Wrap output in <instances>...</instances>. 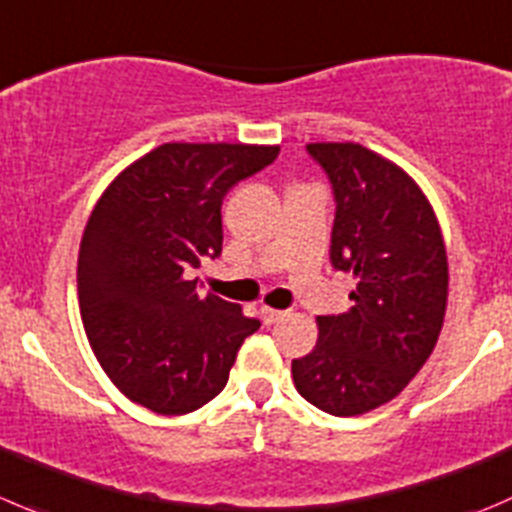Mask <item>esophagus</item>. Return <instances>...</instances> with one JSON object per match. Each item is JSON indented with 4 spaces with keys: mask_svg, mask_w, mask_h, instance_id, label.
<instances>
[{
    "mask_svg": "<svg viewBox=\"0 0 512 512\" xmlns=\"http://www.w3.org/2000/svg\"><path fill=\"white\" fill-rule=\"evenodd\" d=\"M260 315H262V322H265V325H275V322H280L282 317L287 315V312L285 310H272V307L262 305Z\"/></svg>",
    "mask_w": 512,
    "mask_h": 512,
    "instance_id": "esophagus-1",
    "label": "esophagus"
}]
</instances>
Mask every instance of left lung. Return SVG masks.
<instances>
[{"label": "left lung", "instance_id": "8db88e82", "mask_svg": "<svg viewBox=\"0 0 512 512\" xmlns=\"http://www.w3.org/2000/svg\"><path fill=\"white\" fill-rule=\"evenodd\" d=\"M307 155L335 197L330 262L355 290L350 310L317 317V345L292 360V380L307 403L350 418L393 400L430 357L448 257L433 207L400 167L352 142L307 145Z\"/></svg>", "mask_w": 512, "mask_h": 512}]
</instances>
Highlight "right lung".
<instances>
[{
    "instance_id": "obj_1",
    "label": "right lung",
    "mask_w": 512,
    "mask_h": 512,
    "mask_svg": "<svg viewBox=\"0 0 512 512\" xmlns=\"http://www.w3.org/2000/svg\"><path fill=\"white\" fill-rule=\"evenodd\" d=\"M277 155L172 142L127 167L94 207L79 245V312L99 365L132 403L185 415L227 385L260 320L202 297L190 270L222 255L227 192Z\"/></svg>"
}]
</instances>
